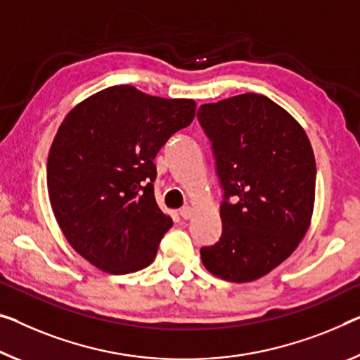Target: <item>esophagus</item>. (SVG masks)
Segmentation results:
<instances>
[{
	"instance_id": "obj_1",
	"label": "esophagus",
	"mask_w": 360,
	"mask_h": 360,
	"mask_svg": "<svg viewBox=\"0 0 360 360\" xmlns=\"http://www.w3.org/2000/svg\"><path fill=\"white\" fill-rule=\"evenodd\" d=\"M193 214H195V209H193L191 206H185V207L180 209V215H181V217H184L185 220L191 219Z\"/></svg>"
}]
</instances>
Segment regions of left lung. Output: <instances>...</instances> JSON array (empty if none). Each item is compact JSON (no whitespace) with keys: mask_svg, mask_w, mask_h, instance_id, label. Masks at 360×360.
<instances>
[{"mask_svg":"<svg viewBox=\"0 0 360 360\" xmlns=\"http://www.w3.org/2000/svg\"><path fill=\"white\" fill-rule=\"evenodd\" d=\"M198 119L225 198L222 236L202 248L201 261L222 280H257L288 259L311 226L317 174L311 141L290 112L257 93L202 104Z\"/></svg>","mask_w":360,"mask_h":360,"instance_id":"1","label":"left lung"}]
</instances>
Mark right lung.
Here are the masks:
<instances>
[{
    "label": "right lung",
    "instance_id": "right-lung-1",
    "mask_svg": "<svg viewBox=\"0 0 360 360\" xmlns=\"http://www.w3.org/2000/svg\"><path fill=\"white\" fill-rule=\"evenodd\" d=\"M193 99L109 86L65 115L48 154L54 217L69 245L114 275L148 267L172 219L154 199V158L190 125Z\"/></svg>",
    "mask_w": 360,
    "mask_h": 360
}]
</instances>
